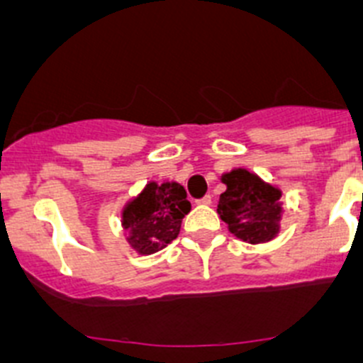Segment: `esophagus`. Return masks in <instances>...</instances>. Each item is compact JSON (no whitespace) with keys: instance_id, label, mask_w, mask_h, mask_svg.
Returning <instances> with one entry per match:
<instances>
[{"instance_id":"1","label":"esophagus","mask_w":363,"mask_h":363,"mask_svg":"<svg viewBox=\"0 0 363 363\" xmlns=\"http://www.w3.org/2000/svg\"><path fill=\"white\" fill-rule=\"evenodd\" d=\"M201 204H204V206H211V202H213V199H211V195H206L204 199H201Z\"/></svg>"}]
</instances>
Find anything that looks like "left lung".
I'll return each instance as SVG.
<instances>
[{
  "label": "left lung",
  "mask_w": 363,
  "mask_h": 363,
  "mask_svg": "<svg viewBox=\"0 0 363 363\" xmlns=\"http://www.w3.org/2000/svg\"><path fill=\"white\" fill-rule=\"evenodd\" d=\"M222 182L225 191L220 195L216 211L229 233L247 243H267L279 235L284 213L279 186L247 168L225 172Z\"/></svg>",
  "instance_id": "8db88e82"
}]
</instances>
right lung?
Instances as JSON below:
<instances>
[{"label": "right lung", "instance_id": "right-lung-1", "mask_svg": "<svg viewBox=\"0 0 363 363\" xmlns=\"http://www.w3.org/2000/svg\"><path fill=\"white\" fill-rule=\"evenodd\" d=\"M189 209L184 186L175 181H148L121 208L125 240L141 256L157 252L177 238Z\"/></svg>", "mask_w": 363, "mask_h": 363}]
</instances>
